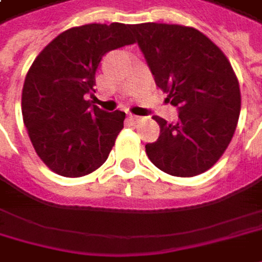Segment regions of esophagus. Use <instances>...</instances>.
I'll return each instance as SVG.
<instances>
[{
  "label": "esophagus",
  "instance_id": "34e87169",
  "mask_svg": "<svg viewBox=\"0 0 262 262\" xmlns=\"http://www.w3.org/2000/svg\"><path fill=\"white\" fill-rule=\"evenodd\" d=\"M128 118H129V121H131L133 124H138V122H141V121H143V118H141V116L133 115V113H129V115H128Z\"/></svg>",
  "mask_w": 262,
  "mask_h": 262
}]
</instances>
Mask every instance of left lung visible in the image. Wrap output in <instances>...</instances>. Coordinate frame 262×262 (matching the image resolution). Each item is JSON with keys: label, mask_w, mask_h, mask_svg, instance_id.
Returning a JSON list of instances; mask_svg holds the SVG:
<instances>
[{"label": "left lung", "mask_w": 262, "mask_h": 262, "mask_svg": "<svg viewBox=\"0 0 262 262\" xmlns=\"http://www.w3.org/2000/svg\"><path fill=\"white\" fill-rule=\"evenodd\" d=\"M140 50L178 107V121L155 116L161 134L146 144L151 164L174 177H194L218 162L229 147L241 115V88L229 59L194 28L166 23L131 26Z\"/></svg>", "instance_id": "1"}]
</instances>
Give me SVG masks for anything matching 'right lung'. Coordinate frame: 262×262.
Returning a JSON list of instances; mask_svg holds the SVG:
<instances>
[{"instance_id": "add662e5", "label": "right lung", "mask_w": 262, "mask_h": 262, "mask_svg": "<svg viewBox=\"0 0 262 262\" xmlns=\"http://www.w3.org/2000/svg\"><path fill=\"white\" fill-rule=\"evenodd\" d=\"M131 25L90 23L57 35L36 56L21 91V115L36 155L56 174L84 177L106 162L125 112L91 106L106 53L134 44Z\"/></svg>"}]
</instances>
